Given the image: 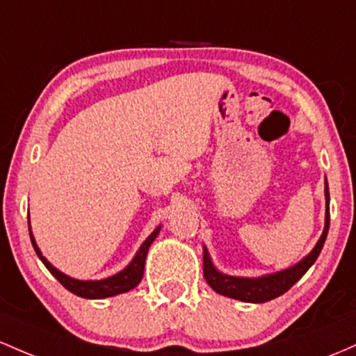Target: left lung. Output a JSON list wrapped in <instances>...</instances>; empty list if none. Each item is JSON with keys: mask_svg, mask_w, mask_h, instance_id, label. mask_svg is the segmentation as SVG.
Returning a JSON list of instances; mask_svg holds the SVG:
<instances>
[{"mask_svg": "<svg viewBox=\"0 0 356 356\" xmlns=\"http://www.w3.org/2000/svg\"><path fill=\"white\" fill-rule=\"evenodd\" d=\"M324 193H326V225H324V232L318 243H316L314 250L306 259L300 260L298 265L287 268V270L259 277V279H243V277H232L218 272L211 264L208 250L204 248V259H202L204 268H202V272H204V279L209 284V287L214 289L218 294L243 300V302H267V300L279 298L284 292H287L304 273L309 270L311 265L314 264L318 255L321 253L324 241H326L327 229H330V208H327L330 206V191H327V182Z\"/></svg>", "mask_w": 356, "mask_h": 356, "instance_id": "8db88e82", "label": "left lung"}]
</instances>
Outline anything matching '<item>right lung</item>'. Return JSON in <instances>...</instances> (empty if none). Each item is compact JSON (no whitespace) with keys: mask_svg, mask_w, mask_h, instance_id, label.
I'll use <instances>...</instances> for the list:
<instances>
[{"mask_svg":"<svg viewBox=\"0 0 356 356\" xmlns=\"http://www.w3.org/2000/svg\"><path fill=\"white\" fill-rule=\"evenodd\" d=\"M160 232V226L152 233L150 236L143 241V245L140 247L138 253L135 255V259L131 260V264L128 265L124 270H121L116 275L108 277V279L103 280H76V279H70V277L64 275L62 272H58L54 265H50L49 261L42 252L38 250L37 243H35L32 232H30V240H32V245L37 252L38 259L44 261V265L47 267V270L52 273L54 277L62 284L67 291L72 292V294L79 296V298L84 299H104V298H111V296L116 294H123V292L131 291V289L136 287L140 284L143 277V267H145V259H147V253H148V247L152 245V241L155 240V236L159 235Z\"/></svg>","mask_w":356,"mask_h":356,"instance_id":"add662e5","label":"right lung"}]
</instances>
